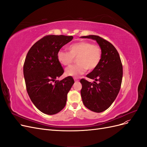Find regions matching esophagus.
I'll list each match as a JSON object with an SVG mask.
<instances>
[{"label": "esophagus", "instance_id": "obj_1", "mask_svg": "<svg viewBox=\"0 0 147 147\" xmlns=\"http://www.w3.org/2000/svg\"><path fill=\"white\" fill-rule=\"evenodd\" d=\"M74 80H75V82H78V81H79L78 78H74Z\"/></svg>", "mask_w": 147, "mask_h": 147}]
</instances>
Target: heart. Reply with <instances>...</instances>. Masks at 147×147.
<instances>
[{
  "label": "heart",
  "instance_id": "b5f03b06",
  "mask_svg": "<svg viewBox=\"0 0 147 147\" xmlns=\"http://www.w3.org/2000/svg\"><path fill=\"white\" fill-rule=\"evenodd\" d=\"M68 50L66 52L60 50L57 53V61L64 66L70 65L77 58V65L65 69L67 76L77 77L85 73L87 69L93 70L98 66L102 57L100 47L87 41L73 43L68 47Z\"/></svg>",
  "mask_w": 147,
  "mask_h": 147
}]
</instances>
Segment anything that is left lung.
Returning a JSON list of instances; mask_svg holds the SVG:
<instances>
[{
	"instance_id": "1",
	"label": "left lung",
	"mask_w": 147,
	"mask_h": 147,
	"mask_svg": "<svg viewBox=\"0 0 147 147\" xmlns=\"http://www.w3.org/2000/svg\"><path fill=\"white\" fill-rule=\"evenodd\" d=\"M81 38L96 40L102 50V57L97 67L86 77L96 82L82 79V99L83 104L92 112L100 113L109 108L119 91L123 78V65L117 49L109 42L97 35ZM96 81H98L97 83Z\"/></svg>"
}]
</instances>
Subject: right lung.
<instances>
[{
  "mask_svg": "<svg viewBox=\"0 0 147 147\" xmlns=\"http://www.w3.org/2000/svg\"><path fill=\"white\" fill-rule=\"evenodd\" d=\"M73 38L47 35L34 44L26 57L23 73L26 90L32 103L43 113L56 114L65 105L74 80L72 77L56 80L64 73L57 53Z\"/></svg>",
  "mask_w": 147,
  "mask_h": 147,
  "instance_id": "obj_1",
  "label": "right lung"
}]
</instances>
